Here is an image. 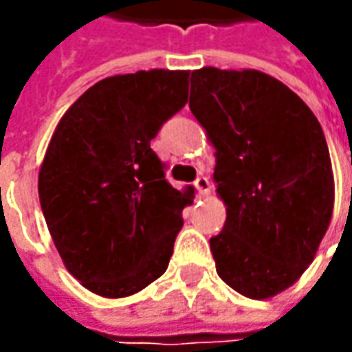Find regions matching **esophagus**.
Segmentation results:
<instances>
[{"instance_id":"esophagus-1","label":"esophagus","mask_w":352,"mask_h":352,"mask_svg":"<svg viewBox=\"0 0 352 352\" xmlns=\"http://www.w3.org/2000/svg\"><path fill=\"white\" fill-rule=\"evenodd\" d=\"M194 186L197 188V192H199V196H210L211 194V182L206 178V176H199Z\"/></svg>"}]
</instances>
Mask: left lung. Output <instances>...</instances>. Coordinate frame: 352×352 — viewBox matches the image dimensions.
I'll return each mask as SVG.
<instances>
[{
	"instance_id": "8db88e82",
	"label": "left lung",
	"mask_w": 352,
	"mask_h": 352,
	"mask_svg": "<svg viewBox=\"0 0 352 352\" xmlns=\"http://www.w3.org/2000/svg\"><path fill=\"white\" fill-rule=\"evenodd\" d=\"M190 109L215 148L223 231L210 239L217 274L250 300L296 284L331 223L335 180L318 117L258 70L192 72Z\"/></svg>"
}]
</instances>
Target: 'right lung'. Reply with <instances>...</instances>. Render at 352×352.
<instances>
[{"instance_id":"add662e5","label":"right lung","mask_w":352,"mask_h":352,"mask_svg":"<svg viewBox=\"0 0 352 352\" xmlns=\"http://www.w3.org/2000/svg\"><path fill=\"white\" fill-rule=\"evenodd\" d=\"M190 70L100 80L62 116L38 199L66 270L102 298H127L168 268L190 196L164 180L151 141L188 102Z\"/></svg>"}]
</instances>
